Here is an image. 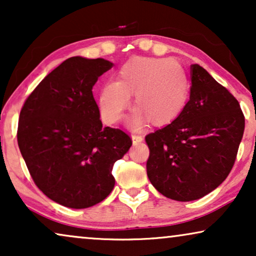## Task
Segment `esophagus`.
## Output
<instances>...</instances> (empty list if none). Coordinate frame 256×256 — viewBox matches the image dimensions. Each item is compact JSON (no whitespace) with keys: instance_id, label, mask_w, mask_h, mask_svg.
<instances>
[{"instance_id":"obj_1","label":"esophagus","mask_w":256,"mask_h":256,"mask_svg":"<svg viewBox=\"0 0 256 256\" xmlns=\"http://www.w3.org/2000/svg\"><path fill=\"white\" fill-rule=\"evenodd\" d=\"M132 143H134V144H138V143L143 141V138L141 135H132Z\"/></svg>"}]
</instances>
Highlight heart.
<instances>
[{"label":"heart","mask_w":256,"mask_h":256,"mask_svg":"<svg viewBox=\"0 0 256 256\" xmlns=\"http://www.w3.org/2000/svg\"><path fill=\"white\" fill-rule=\"evenodd\" d=\"M134 94L128 124L140 129L148 120L155 126L170 124L180 116L190 96V82L183 68L169 58H132L121 66L118 80L104 82L99 94L100 116L116 124Z\"/></svg>","instance_id":"heart-1"}]
</instances>
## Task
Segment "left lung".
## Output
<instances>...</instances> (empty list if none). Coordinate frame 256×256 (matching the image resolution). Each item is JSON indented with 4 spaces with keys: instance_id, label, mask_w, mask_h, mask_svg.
I'll use <instances>...</instances> for the list:
<instances>
[{
    "instance_id": "1",
    "label": "left lung",
    "mask_w": 256,
    "mask_h": 256,
    "mask_svg": "<svg viewBox=\"0 0 256 256\" xmlns=\"http://www.w3.org/2000/svg\"><path fill=\"white\" fill-rule=\"evenodd\" d=\"M191 84L180 116L146 136L149 180L178 202L204 197L226 180L244 130L238 100L198 64L191 65Z\"/></svg>"
}]
</instances>
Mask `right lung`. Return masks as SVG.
Wrapping results in <instances>:
<instances>
[{"label": "right lung", "mask_w": 256, "mask_h": 256, "mask_svg": "<svg viewBox=\"0 0 256 256\" xmlns=\"http://www.w3.org/2000/svg\"><path fill=\"white\" fill-rule=\"evenodd\" d=\"M113 68L106 59L72 57L45 76L20 114L17 142L34 184L71 208L102 202L113 190L114 163L132 138L102 127L93 96L98 78Z\"/></svg>", "instance_id": "add662e5"}]
</instances>
